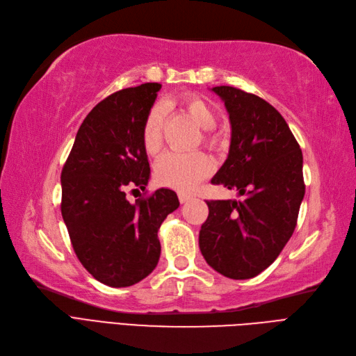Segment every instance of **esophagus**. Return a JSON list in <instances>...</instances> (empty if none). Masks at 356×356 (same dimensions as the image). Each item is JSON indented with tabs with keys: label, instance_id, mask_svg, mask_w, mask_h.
<instances>
[{
	"label": "esophagus",
	"instance_id": "obj_1",
	"mask_svg": "<svg viewBox=\"0 0 356 356\" xmlns=\"http://www.w3.org/2000/svg\"><path fill=\"white\" fill-rule=\"evenodd\" d=\"M191 200H192V195L179 192V201H180L181 204H185V202H188V201H191Z\"/></svg>",
	"mask_w": 356,
	"mask_h": 356
}]
</instances>
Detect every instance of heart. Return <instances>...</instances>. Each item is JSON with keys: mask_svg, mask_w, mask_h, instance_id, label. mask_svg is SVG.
<instances>
[{"mask_svg": "<svg viewBox=\"0 0 356 356\" xmlns=\"http://www.w3.org/2000/svg\"><path fill=\"white\" fill-rule=\"evenodd\" d=\"M175 105L195 121L202 129L201 140L205 146L216 149L220 145L219 136L211 130L217 122V115L210 103L197 95H185L175 100ZM164 109L154 106L149 111L142 130V142L147 155L159 154L163 147L164 131ZM214 170L211 159L201 152L189 155L167 154L155 167V177L164 186L177 191H192L198 183L207 179Z\"/></svg>", "mask_w": 356, "mask_h": 356, "instance_id": "b5f03b06", "label": "heart"}]
</instances>
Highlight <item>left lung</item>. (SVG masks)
<instances>
[{"label": "left lung", "instance_id": "8db88e82", "mask_svg": "<svg viewBox=\"0 0 356 356\" xmlns=\"http://www.w3.org/2000/svg\"><path fill=\"white\" fill-rule=\"evenodd\" d=\"M211 90L225 102L232 129L227 159L211 183L244 200L207 201L200 250L214 270L248 280L272 265L294 232L305 197L303 155L266 100L229 86Z\"/></svg>", "mask_w": 356, "mask_h": 356}]
</instances>
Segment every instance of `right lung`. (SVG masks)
<instances>
[{
	"label": "right lung",
	"mask_w": 356,
	"mask_h": 356,
	"mask_svg": "<svg viewBox=\"0 0 356 356\" xmlns=\"http://www.w3.org/2000/svg\"><path fill=\"white\" fill-rule=\"evenodd\" d=\"M161 84L117 91L90 111L62 170V217L83 266L105 285L142 281L158 265V229L179 207L175 191L161 188L134 204L125 186L147 185L151 168L143 124Z\"/></svg>",
	"instance_id": "add662e5"
}]
</instances>
